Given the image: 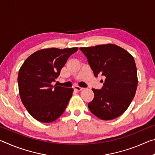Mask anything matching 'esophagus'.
<instances>
[{
	"label": "esophagus",
	"instance_id": "obj_1",
	"mask_svg": "<svg viewBox=\"0 0 155 155\" xmlns=\"http://www.w3.org/2000/svg\"><path fill=\"white\" fill-rule=\"evenodd\" d=\"M74 90L75 91H82V90H83V88L78 87V86H74Z\"/></svg>",
	"mask_w": 155,
	"mask_h": 155
}]
</instances>
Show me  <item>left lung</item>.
Listing matches in <instances>:
<instances>
[{
    "mask_svg": "<svg viewBox=\"0 0 155 155\" xmlns=\"http://www.w3.org/2000/svg\"><path fill=\"white\" fill-rule=\"evenodd\" d=\"M80 50L87 58L94 76L105 77L101 90L92 88L94 98L88 103L89 109L101 120L116 118L128 109L137 90L134 58L125 49L112 44Z\"/></svg>",
    "mask_w": 155,
    "mask_h": 155,
    "instance_id": "obj_1",
    "label": "left lung"
}]
</instances>
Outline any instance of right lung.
<instances>
[{
	"label": "right lung",
	"mask_w": 155,
	"mask_h": 155,
	"mask_svg": "<svg viewBox=\"0 0 155 155\" xmlns=\"http://www.w3.org/2000/svg\"><path fill=\"white\" fill-rule=\"evenodd\" d=\"M77 51V47L41 49L31 54L20 67L18 83L21 101L39 122H53L64 112L74 90L51 83Z\"/></svg>",
	"instance_id": "right-lung-1"
}]
</instances>
